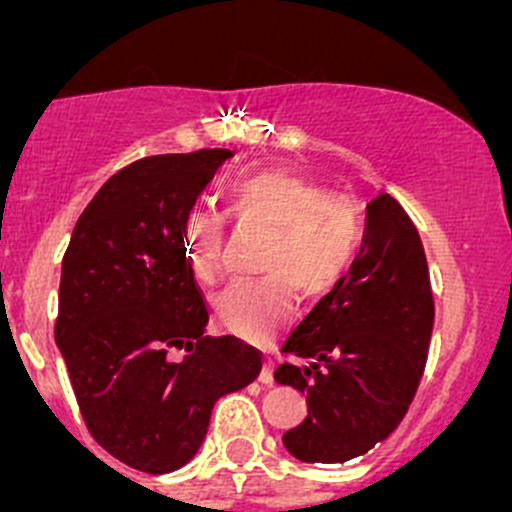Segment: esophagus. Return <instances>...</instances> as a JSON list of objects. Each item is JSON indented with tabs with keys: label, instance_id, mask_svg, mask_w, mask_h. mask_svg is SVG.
I'll return each instance as SVG.
<instances>
[{
	"label": "esophagus",
	"instance_id": "1",
	"mask_svg": "<svg viewBox=\"0 0 512 512\" xmlns=\"http://www.w3.org/2000/svg\"><path fill=\"white\" fill-rule=\"evenodd\" d=\"M260 381L262 384H272L275 381V376H272V361H265V366L260 371Z\"/></svg>",
	"mask_w": 512,
	"mask_h": 512
}]
</instances>
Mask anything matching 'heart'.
<instances>
[{"label": "heart", "instance_id": "obj_1", "mask_svg": "<svg viewBox=\"0 0 512 512\" xmlns=\"http://www.w3.org/2000/svg\"><path fill=\"white\" fill-rule=\"evenodd\" d=\"M227 213L240 225L270 230L257 280H240L215 294L218 322L240 337L262 342L292 314L294 292L319 299L354 270L366 240V218L349 193H327L314 180L287 170H260L227 190ZM227 218L193 208L183 235L195 280L210 285L220 275Z\"/></svg>", "mask_w": 512, "mask_h": 512}]
</instances>
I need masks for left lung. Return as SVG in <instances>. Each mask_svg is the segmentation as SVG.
I'll list each match as a JSON object with an SVG mask.
<instances>
[{
  "label": "left lung",
  "mask_w": 512,
  "mask_h": 512,
  "mask_svg": "<svg viewBox=\"0 0 512 512\" xmlns=\"http://www.w3.org/2000/svg\"><path fill=\"white\" fill-rule=\"evenodd\" d=\"M433 294L426 252L406 210L379 193L366 205L354 270L297 324L277 384L307 394V416L282 443L304 463H344L389 438L409 411L426 366Z\"/></svg>",
  "instance_id": "1"
}]
</instances>
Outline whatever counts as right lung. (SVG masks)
Here are the masks:
<instances>
[{
  "label": "right lung",
  "instance_id": "right-lung-1",
  "mask_svg": "<svg viewBox=\"0 0 512 512\" xmlns=\"http://www.w3.org/2000/svg\"><path fill=\"white\" fill-rule=\"evenodd\" d=\"M225 148L141 158L101 185L61 262L56 344L86 428L143 473L198 453L220 396L245 389L262 354L205 337L208 307L185 257V215ZM173 348L189 352L173 360Z\"/></svg>",
  "mask_w": 512,
  "mask_h": 512
}]
</instances>
